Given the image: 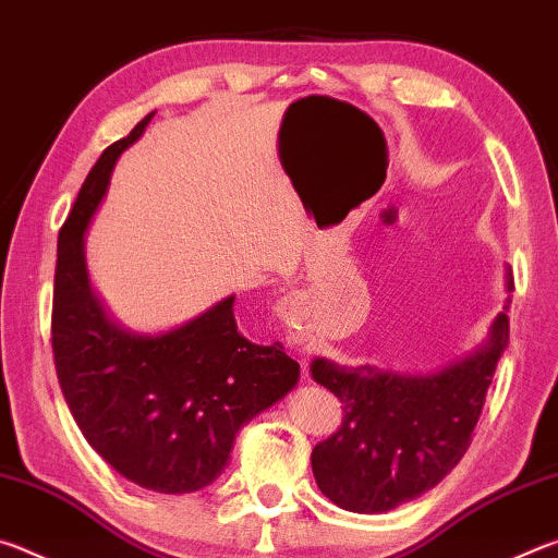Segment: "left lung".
Listing matches in <instances>:
<instances>
[{
	"instance_id": "obj_1",
	"label": "left lung",
	"mask_w": 558,
	"mask_h": 558,
	"mask_svg": "<svg viewBox=\"0 0 558 558\" xmlns=\"http://www.w3.org/2000/svg\"><path fill=\"white\" fill-rule=\"evenodd\" d=\"M472 352L426 374L342 366L315 356L313 379L342 401V426L317 442L313 472L323 495L359 514H379L421 497L470 448L497 362L509 342V298Z\"/></svg>"
}]
</instances>
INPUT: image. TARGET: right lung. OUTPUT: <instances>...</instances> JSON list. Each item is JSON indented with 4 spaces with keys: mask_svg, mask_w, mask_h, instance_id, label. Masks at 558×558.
<instances>
[{
    "mask_svg": "<svg viewBox=\"0 0 558 558\" xmlns=\"http://www.w3.org/2000/svg\"><path fill=\"white\" fill-rule=\"evenodd\" d=\"M149 112L100 155L59 233L51 347L56 374L90 448L122 477L165 495L209 487L245 423L295 389L300 364L280 342L239 332L229 295L167 332H132L93 290L86 233L118 157Z\"/></svg>",
    "mask_w": 558,
    "mask_h": 558,
    "instance_id": "add662e5",
    "label": "right lung"
}]
</instances>
